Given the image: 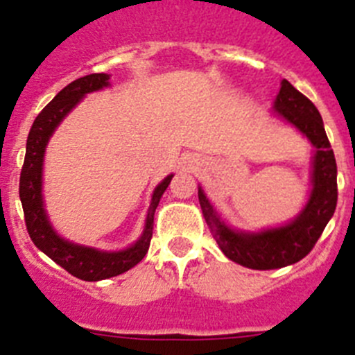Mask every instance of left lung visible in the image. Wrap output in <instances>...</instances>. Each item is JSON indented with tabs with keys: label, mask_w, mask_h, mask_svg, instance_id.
<instances>
[{
	"label": "left lung",
	"mask_w": 355,
	"mask_h": 355,
	"mask_svg": "<svg viewBox=\"0 0 355 355\" xmlns=\"http://www.w3.org/2000/svg\"><path fill=\"white\" fill-rule=\"evenodd\" d=\"M272 110L315 147L311 159V190L297 216L277 227L259 231L236 229L222 218L202 187H199L200 209L220 250L231 261L252 270L283 268L306 258L334 215L338 202L336 159L316 106L290 81L283 80Z\"/></svg>",
	"instance_id": "left-lung-1"
}]
</instances>
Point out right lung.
Segmentation results:
<instances>
[{
	"mask_svg": "<svg viewBox=\"0 0 355 355\" xmlns=\"http://www.w3.org/2000/svg\"><path fill=\"white\" fill-rule=\"evenodd\" d=\"M106 87H110V74L96 72V74L78 78L53 97V101L37 115L31 124L26 140V156H24V165L21 171V180H19V197H21L24 220H26V229L31 241L56 265H60L69 274L81 281H103V279L115 277L142 261L149 250L150 238H153L155 211L158 208L163 192L167 190L171 180L174 178V174H168L155 188L142 234L126 249L101 250L96 247L74 243L56 233L49 220L48 211H46L42 196L46 147H48L49 139L53 137L56 128L60 126V122L80 105L81 99L87 94L97 92Z\"/></svg>",
	"mask_w": 355,
	"mask_h": 355,
	"instance_id": "1",
	"label": "right lung"
}]
</instances>
